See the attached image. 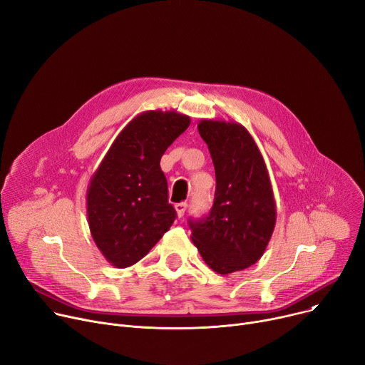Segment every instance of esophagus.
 Wrapping results in <instances>:
<instances>
[{
    "mask_svg": "<svg viewBox=\"0 0 365 365\" xmlns=\"http://www.w3.org/2000/svg\"><path fill=\"white\" fill-rule=\"evenodd\" d=\"M185 209H187V203H185V202H181V203H177V205H175V210H177V215H178V218L184 217Z\"/></svg>",
    "mask_w": 365,
    "mask_h": 365,
    "instance_id": "obj_1",
    "label": "esophagus"
}]
</instances>
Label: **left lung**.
Masks as SVG:
<instances>
[{"instance_id": "obj_1", "label": "left lung", "mask_w": 365, "mask_h": 365, "mask_svg": "<svg viewBox=\"0 0 365 365\" xmlns=\"http://www.w3.org/2000/svg\"><path fill=\"white\" fill-rule=\"evenodd\" d=\"M197 130L215 166L209 217L191 221V242L206 265L228 275L258 262L274 232L277 206L268 169L253 137L234 120L202 119Z\"/></svg>"}]
</instances>
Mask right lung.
<instances>
[{
  "instance_id": "add662e5",
  "label": "right lung",
  "mask_w": 365,
  "mask_h": 365,
  "mask_svg": "<svg viewBox=\"0 0 365 365\" xmlns=\"http://www.w3.org/2000/svg\"><path fill=\"white\" fill-rule=\"evenodd\" d=\"M191 119L177 110H145L119 133L87 188L91 237L116 268L137 264L169 230L175 209L168 203L160 158Z\"/></svg>"
}]
</instances>
